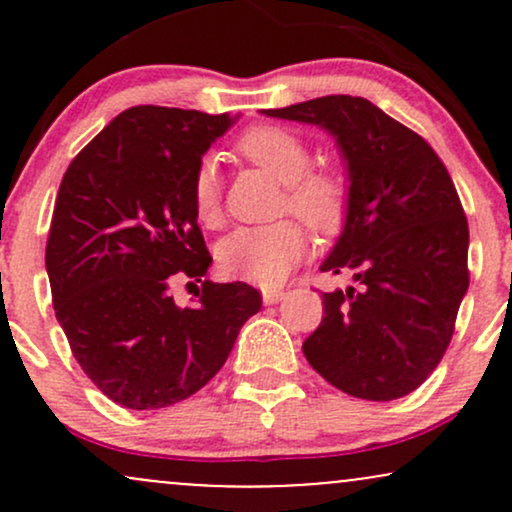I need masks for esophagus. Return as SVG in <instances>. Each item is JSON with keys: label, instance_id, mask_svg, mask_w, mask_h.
Listing matches in <instances>:
<instances>
[{"label": "esophagus", "instance_id": "34e87169", "mask_svg": "<svg viewBox=\"0 0 512 512\" xmlns=\"http://www.w3.org/2000/svg\"><path fill=\"white\" fill-rule=\"evenodd\" d=\"M286 298V291H262V301H264V305H274V303H279V301H284Z\"/></svg>", "mask_w": 512, "mask_h": 512}]
</instances>
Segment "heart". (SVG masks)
I'll return each instance as SVG.
<instances>
[{
  "label": "heart",
  "mask_w": 512,
  "mask_h": 512,
  "mask_svg": "<svg viewBox=\"0 0 512 512\" xmlns=\"http://www.w3.org/2000/svg\"><path fill=\"white\" fill-rule=\"evenodd\" d=\"M236 151L274 180L284 182L281 209H289L320 236H332L349 214L351 187L339 168L313 163L308 139L284 125H255L238 137ZM190 199L197 221L207 228L221 223L219 170L211 158H202L190 178ZM308 236L293 219L264 226H243L226 236L216 250L219 269L231 279L276 286L303 260Z\"/></svg>",
  "instance_id": "heart-1"
}]
</instances>
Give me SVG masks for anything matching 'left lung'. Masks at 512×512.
<instances>
[{"label": "left lung", "instance_id": "obj_1", "mask_svg": "<svg viewBox=\"0 0 512 512\" xmlns=\"http://www.w3.org/2000/svg\"><path fill=\"white\" fill-rule=\"evenodd\" d=\"M264 115L325 127L349 168V214L320 269L351 272L358 286L322 293L305 358L351 397L409 395L448 349L469 286V226L448 168L366 98L322 96Z\"/></svg>", "mask_w": 512, "mask_h": 512}]
</instances>
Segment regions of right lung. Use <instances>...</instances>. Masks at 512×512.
Segmentation results:
<instances>
[{
    "instance_id": "right-lung-1",
    "label": "right lung",
    "mask_w": 512,
    "mask_h": 512,
    "mask_svg": "<svg viewBox=\"0 0 512 512\" xmlns=\"http://www.w3.org/2000/svg\"><path fill=\"white\" fill-rule=\"evenodd\" d=\"M231 122L134 105L62 178L45 248L52 308L81 370L127 409L170 407L202 390L262 308L243 281L204 279L190 309L167 293L178 278L202 280L211 264L190 178Z\"/></svg>"
}]
</instances>
